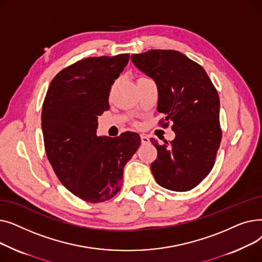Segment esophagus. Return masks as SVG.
Here are the masks:
<instances>
[{"label":"esophagus","mask_w":262,"mask_h":262,"mask_svg":"<svg viewBox=\"0 0 262 262\" xmlns=\"http://www.w3.org/2000/svg\"><path fill=\"white\" fill-rule=\"evenodd\" d=\"M140 138H141V143L142 144H147V143H149V138L147 136H145V135H140Z\"/></svg>","instance_id":"esophagus-1"}]
</instances>
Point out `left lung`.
Returning <instances> with one entry per match:
<instances>
[{
	"instance_id": "left-lung-1",
	"label": "left lung",
	"mask_w": 262,
	"mask_h": 262,
	"mask_svg": "<svg viewBox=\"0 0 262 262\" xmlns=\"http://www.w3.org/2000/svg\"><path fill=\"white\" fill-rule=\"evenodd\" d=\"M133 63L158 87L162 127L172 122L174 140L159 144L150 170L161 187L184 192L196 187L213 168L222 139L220 99L204 68L174 50L133 54Z\"/></svg>"
}]
</instances>
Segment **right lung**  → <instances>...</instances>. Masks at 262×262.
Returning a JSON list of instances; mask_svg holds the SVG:
<instances>
[{
    "label": "right lung",
    "instance_id": "add662e5",
    "mask_svg": "<svg viewBox=\"0 0 262 262\" xmlns=\"http://www.w3.org/2000/svg\"><path fill=\"white\" fill-rule=\"evenodd\" d=\"M128 54L87 57L64 68L51 81L41 113L45 148L60 183L87 203L113 199L123 169L140 146L138 134L98 137V116L109 109V92Z\"/></svg>",
    "mask_w": 262,
    "mask_h": 262
}]
</instances>
